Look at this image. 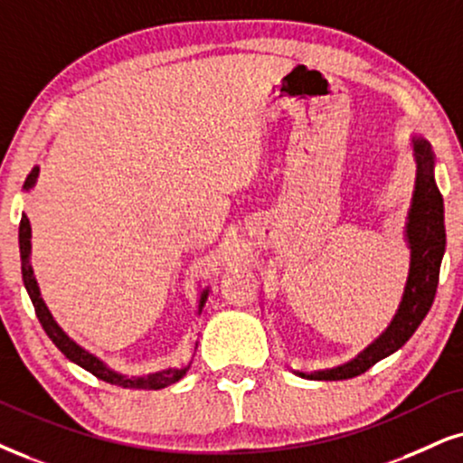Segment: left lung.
Returning <instances> with one entry per match:
<instances>
[{"label": "left lung", "mask_w": 463, "mask_h": 463, "mask_svg": "<svg viewBox=\"0 0 463 463\" xmlns=\"http://www.w3.org/2000/svg\"><path fill=\"white\" fill-rule=\"evenodd\" d=\"M414 158H416V182L412 205L406 222V238L410 244V270L408 281L403 288L399 309L373 344L352 358L350 363L326 371H313L302 373V378L311 380H347L356 378L373 367L382 358L397 352L414 330L420 326L427 313H430L433 298H436L438 277H440V264L444 249H447V232H444V202L438 191L436 178H433V152L423 137L412 139Z\"/></svg>", "instance_id": "left-lung-1"}]
</instances>
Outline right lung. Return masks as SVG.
<instances>
[{"label": "right lung", "mask_w": 463, "mask_h": 463, "mask_svg": "<svg viewBox=\"0 0 463 463\" xmlns=\"http://www.w3.org/2000/svg\"><path fill=\"white\" fill-rule=\"evenodd\" d=\"M36 178H38V167L32 169V174L27 175L25 184L23 188L25 191H30V188L36 184ZM32 227H30V219H27L25 214L21 216V225H19V249H21V272H23V283H25V289L27 294H30L32 298V305L33 309H36V316L40 319V324H43L44 333L49 335V339L53 341L57 345V350H60L68 361H72L74 364H79V367H83L85 371H90V373L96 375L99 380H105L109 382V384H116V386H124V389H144V391H158V389H165V386H171L175 384L182 375L186 373V369L191 367V364H186L184 369H163V371H156V373H150V375H141V378H127V375L118 373V371H113L107 367L105 363L100 361L99 356H94L92 352L83 350L81 345L74 344V341L68 336L64 330L57 326V322L51 316V311L47 309V305H44L43 296H40V289H38V283H36V277H33V270H32V264H30V253H32ZM205 300H208V289H203L202 292V298H199V311H203L205 307Z\"/></svg>", "instance_id": "add662e5"}]
</instances>
